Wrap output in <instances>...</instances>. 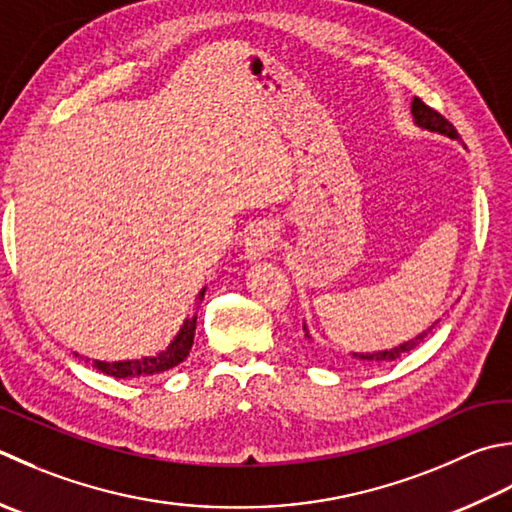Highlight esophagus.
I'll use <instances>...</instances> for the list:
<instances>
[{
  "instance_id": "esophagus-1",
  "label": "esophagus",
  "mask_w": 512,
  "mask_h": 512,
  "mask_svg": "<svg viewBox=\"0 0 512 512\" xmlns=\"http://www.w3.org/2000/svg\"><path fill=\"white\" fill-rule=\"evenodd\" d=\"M275 242H277L275 228L270 224H257L246 237V255H248V259H259V257L268 255L270 250L275 248Z\"/></svg>"
}]
</instances>
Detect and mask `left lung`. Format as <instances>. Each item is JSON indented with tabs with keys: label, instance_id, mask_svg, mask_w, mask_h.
Instances as JSON below:
<instances>
[{
	"label": "left lung",
	"instance_id": "left-lung-1",
	"mask_svg": "<svg viewBox=\"0 0 512 512\" xmlns=\"http://www.w3.org/2000/svg\"><path fill=\"white\" fill-rule=\"evenodd\" d=\"M410 113H413V119H415V124L419 128H424V130H430V133H437V135H444V137H450V139H457V142H462V137H459L455 126L450 124L446 117L439 115L437 110L426 106L419 97H413V104H410ZM433 328H435V324L430 326L428 330H424V333H419L415 339H410V342H404V344H399L395 348L377 350V353H353V357L362 366H382V364H388V362H395V359L408 355L410 350L422 344ZM304 330H306V324H304ZM306 337L310 339L308 330H306Z\"/></svg>",
	"mask_w": 512,
	"mask_h": 512
}]
</instances>
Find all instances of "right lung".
I'll list each match as a JSON object with an SVG mask.
<instances>
[{"instance_id":"add662e5","label":"right lung","mask_w":512,"mask_h":512,"mask_svg":"<svg viewBox=\"0 0 512 512\" xmlns=\"http://www.w3.org/2000/svg\"><path fill=\"white\" fill-rule=\"evenodd\" d=\"M204 293H206V288H202V293H199V302L204 299ZM195 328H197V315L188 317L184 326L179 328L177 337L168 344V348L153 357L128 359V362H99V359H93V362L86 359V362L93 364V368H97L99 373H106L115 379H135V377H148V375L164 373V370L175 368L177 364H182L188 357L190 348H193Z\"/></svg>"}]
</instances>
